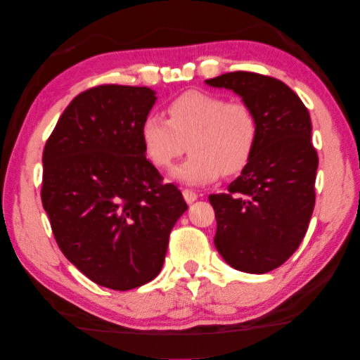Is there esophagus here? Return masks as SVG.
<instances>
[{
    "label": "esophagus",
    "mask_w": 360,
    "mask_h": 360,
    "mask_svg": "<svg viewBox=\"0 0 360 360\" xmlns=\"http://www.w3.org/2000/svg\"><path fill=\"white\" fill-rule=\"evenodd\" d=\"M181 193H184V198H185L188 204H193L194 200H198V194L194 193L193 190H184Z\"/></svg>",
    "instance_id": "1"
}]
</instances>
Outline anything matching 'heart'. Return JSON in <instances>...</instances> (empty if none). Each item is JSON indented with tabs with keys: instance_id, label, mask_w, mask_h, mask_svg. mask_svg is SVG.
Returning <instances> with one entry per match:
<instances>
[{
	"instance_id": "b5f03b06",
	"label": "heart",
	"mask_w": 360,
	"mask_h": 360,
	"mask_svg": "<svg viewBox=\"0 0 360 360\" xmlns=\"http://www.w3.org/2000/svg\"><path fill=\"white\" fill-rule=\"evenodd\" d=\"M167 120L147 113L141 123V142L153 166L167 169L186 151L191 156L172 170L181 184H212L219 175L242 174L257 143V118L243 101L221 94L190 90L167 104Z\"/></svg>"
}]
</instances>
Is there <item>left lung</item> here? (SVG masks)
I'll list each match as a JSON object with an SVG mask.
<instances>
[{"label": "left lung", "mask_w": 360, "mask_h": 360, "mask_svg": "<svg viewBox=\"0 0 360 360\" xmlns=\"http://www.w3.org/2000/svg\"><path fill=\"white\" fill-rule=\"evenodd\" d=\"M205 84L232 90L257 118V143L247 169L228 193L209 196L215 247L231 267L267 274L299 248L314 209L318 153L310 113L291 88L269 75L236 71Z\"/></svg>", "instance_id": "obj_1"}]
</instances>
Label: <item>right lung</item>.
Returning a JSON list of instances; mask_svg holds the SVG:
<instances>
[{"instance_id":"1","label":"right lung","mask_w":360,"mask_h":360,"mask_svg":"<svg viewBox=\"0 0 360 360\" xmlns=\"http://www.w3.org/2000/svg\"><path fill=\"white\" fill-rule=\"evenodd\" d=\"M148 86L99 85L75 96L44 147L41 199L69 262L99 286L128 291L161 272L188 205L145 158Z\"/></svg>"}]
</instances>
